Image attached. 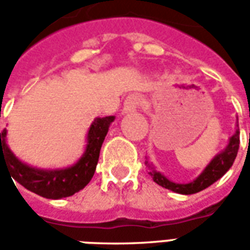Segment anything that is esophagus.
I'll use <instances>...</instances> for the list:
<instances>
[{"mask_svg": "<svg viewBox=\"0 0 250 250\" xmlns=\"http://www.w3.org/2000/svg\"><path fill=\"white\" fill-rule=\"evenodd\" d=\"M139 104H141V98L138 95L127 96V99L125 100V105H123V114L135 112L136 109L139 108Z\"/></svg>", "mask_w": 250, "mask_h": 250, "instance_id": "1", "label": "esophagus"}]
</instances>
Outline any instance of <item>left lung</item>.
<instances>
[{
  "mask_svg": "<svg viewBox=\"0 0 250 250\" xmlns=\"http://www.w3.org/2000/svg\"><path fill=\"white\" fill-rule=\"evenodd\" d=\"M238 147H240V130H238V122H237L236 132L233 134V136H230L229 143H228L225 150L221 151L220 154H217L210 161V163L206 166L204 171L201 173V175H198L193 182L175 184V182L168 181L163 174H161L159 171H155V170H151L150 175L152 177L155 184H158L159 186H162L165 188H168L171 191H175V193L186 194V195L188 194L198 193L201 190L209 188L210 185L214 184L215 181H218L231 167V165H233L237 157Z\"/></svg>",
  "mask_w": 250,
  "mask_h": 250,
  "instance_id": "8db88e82",
  "label": "left lung"
}]
</instances>
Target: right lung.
Here are the masks:
<instances>
[{
	"mask_svg": "<svg viewBox=\"0 0 250 250\" xmlns=\"http://www.w3.org/2000/svg\"><path fill=\"white\" fill-rule=\"evenodd\" d=\"M115 116L96 118L88 130L87 147L83 157L73 166L57 170H42L21 162L6 145V130L0 132V166L5 163L12 178L30 190L49 199L73 195L89 184L99 161L100 148Z\"/></svg>",
	"mask_w": 250,
	"mask_h": 250,
	"instance_id": "add662e5",
	"label": "right lung"
}]
</instances>
